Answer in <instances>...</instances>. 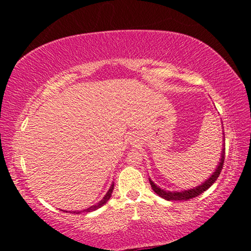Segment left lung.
I'll list each match as a JSON object with an SVG mask.
<instances>
[{
    "label": "left lung",
    "mask_w": 251,
    "mask_h": 251,
    "mask_svg": "<svg viewBox=\"0 0 251 251\" xmlns=\"http://www.w3.org/2000/svg\"><path fill=\"white\" fill-rule=\"evenodd\" d=\"M225 141V134H224V139ZM224 161H225V143L223 144V151H222V157H220L219 163L217 168L215 169V172L211 174V176L208 178L207 180H205L197 187H194L192 189L188 190H182V192H168V190H164L159 188L158 186L154 184V181H151V179H150L151 186L154 192L158 195L159 197L166 199V201H188V199H192L194 197H197L199 195L202 194L203 192L209 188V187L214 184V182L217 180V178L219 177L220 173H222V169L224 166Z\"/></svg>",
    "instance_id": "obj_1"
}]
</instances>
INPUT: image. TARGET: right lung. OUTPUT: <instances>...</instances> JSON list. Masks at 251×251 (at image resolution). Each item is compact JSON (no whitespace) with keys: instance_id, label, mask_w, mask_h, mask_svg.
I'll list each match as a JSON object with an SVG mask.
<instances>
[{"instance_id":"obj_1","label":"right lung","mask_w":251,"mask_h":251,"mask_svg":"<svg viewBox=\"0 0 251 251\" xmlns=\"http://www.w3.org/2000/svg\"><path fill=\"white\" fill-rule=\"evenodd\" d=\"M113 189H114V184L110 185L109 189H108V192L106 193V195H105V196L103 197V199H101V201H100L99 202H97L96 205H93V206H91L90 208H87V209H84V210H78V211H71V212H73V214H80V212H83V211H84V212H91V211H93V210H96V209H99V208H100L101 206L105 205V203L107 202V201H108V199L110 198V196H112ZM66 212H67V211H66Z\"/></svg>"}]
</instances>
